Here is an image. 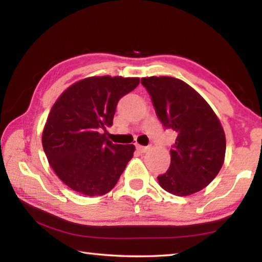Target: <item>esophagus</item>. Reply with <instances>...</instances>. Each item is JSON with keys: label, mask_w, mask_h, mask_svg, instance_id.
Here are the masks:
<instances>
[{"label": "esophagus", "mask_w": 262, "mask_h": 262, "mask_svg": "<svg viewBox=\"0 0 262 262\" xmlns=\"http://www.w3.org/2000/svg\"><path fill=\"white\" fill-rule=\"evenodd\" d=\"M137 150H139L141 154H144L147 150H149V146H143V145H137Z\"/></svg>", "instance_id": "esophagus-1"}]
</instances>
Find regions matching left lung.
Segmentation results:
<instances>
[{
  "mask_svg": "<svg viewBox=\"0 0 262 262\" xmlns=\"http://www.w3.org/2000/svg\"><path fill=\"white\" fill-rule=\"evenodd\" d=\"M156 113L165 128L177 133L167 172L160 187L177 196L201 191L220 172L226 155V135L208 103L177 78H142Z\"/></svg>",
  "mask_w": 262,
  "mask_h": 262,
  "instance_id": "left-lung-1",
  "label": "left lung"
}]
</instances>
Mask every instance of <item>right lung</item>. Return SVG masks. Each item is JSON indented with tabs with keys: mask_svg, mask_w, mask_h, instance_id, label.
Instances as JSON below:
<instances>
[{
	"mask_svg": "<svg viewBox=\"0 0 262 262\" xmlns=\"http://www.w3.org/2000/svg\"><path fill=\"white\" fill-rule=\"evenodd\" d=\"M139 78L89 77L57 98L42 133V145L57 177L84 196H103L115 188L133 158V144H115L99 129L111 126L117 104Z\"/></svg>",
	"mask_w": 262,
	"mask_h": 262,
	"instance_id": "1",
	"label": "right lung"
}]
</instances>
